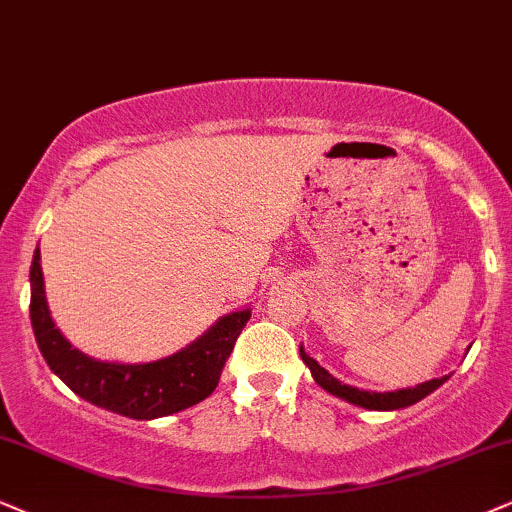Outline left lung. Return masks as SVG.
I'll return each instance as SVG.
<instances>
[{
    "mask_svg": "<svg viewBox=\"0 0 512 512\" xmlns=\"http://www.w3.org/2000/svg\"><path fill=\"white\" fill-rule=\"evenodd\" d=\"M299 353H301V361H304L308 368H311V375L313 380L320 384L325 391H330L332 396H339V399L353 403V406H361V408H368V410H399V408H408L413 406V403H418L420 399H425L427 394H432L434 389L441 387L446 380H449V375L446 377H439V380H430V382H422L418 387H410V389H399V391H363V389H356V387H349V384H342L337 380V377H332L330 372L325 368H320L318 363L313 361L311 356H306L304 346H299Z\"/></svg>",
    "mask_w": 512,
    "mask_h": 512,
    "instance_id": "obj_1",
    "label": "left lung"
}]
</instances>
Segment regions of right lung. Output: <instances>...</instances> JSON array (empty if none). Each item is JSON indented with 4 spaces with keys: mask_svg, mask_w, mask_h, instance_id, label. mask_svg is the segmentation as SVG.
Instances as JSON below:
<instances>
[{
    "mask_svg": "<svg viewBox=\"0 0 512 512\" xmlns=\"http://www.w3.org/2000/svg\"><path fill=\"white\" fill-rule=\"evenodd\" d=\"M249 318V308L223 315L187 349L154 363L94 361L56 330L44 296L40 249L30 266V323L44 361L82 399L132 420L173 415L211 396Z\"/></svg>",
    "mask_w": 512,
    "mask_h": 512,
    "instance_id": "right-lung-1",
    "label": "right lung"
}]
</instances>
